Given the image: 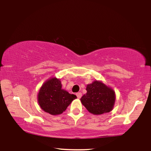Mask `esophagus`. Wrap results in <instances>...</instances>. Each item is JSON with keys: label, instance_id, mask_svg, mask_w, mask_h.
<instances>
[{"label": "esophagus", "instance_id": "34e87169", "mask_svg": "<svg viewBox=\"0 0 151 151\" xmlns=\"http://www.w3.org/2000/svg\"><path fill=\"white\" fill-rule=\"evenodd\" d=\"M76 96H77V98L81 99V96H82V93H77L76 94Z\"/></svg>", "mask_w": 151, "mask_h": 151}]
</instances>
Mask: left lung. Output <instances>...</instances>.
Returning <instances> with one entry per match:
<instances>
[{
  "label": "left lung",
  "mask_w": 151,
  "mask_h": 151,
  "mask_svg": "<svg viewBox=\"0 0 151 151\" xmlns=\"http://www.w3.org/2000/svg\"><path fill=\"white\" fill-rule=\"evenodd\" d=\"M87 93L81 97L82 104L88 111L94 114H102L109 112L113 108L115 94L112 89L99 81H94L88 85Z\"/></svg>",
  "instance_id": "obj_1"
}]
</instances>
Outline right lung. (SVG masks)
<instances>
[{"instance_id":"1","label":"right lung","mask_w":151,"mask_h":151,"mask_svg":"<svg viewBox=\"0 0 151 151\" xmlns=\"http://www.w3.org/2000/svg\"><path fill=\"white\" fill-rule=\"evenodd\" d=\"M76 98L75 94L62 89L60 81L56 78L46 81L38 94V101L41 109L52 115L63 113Z\"/></svg>"}]
</instances>
